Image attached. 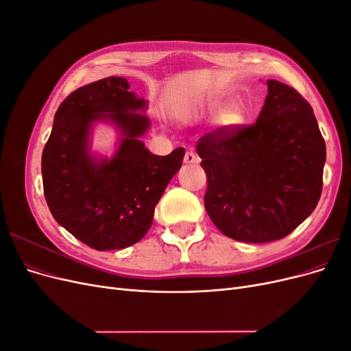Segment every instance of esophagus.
Segmentation results:
<instances>
[{
    "instance_id": "1",
    "label": "esophagus",
    "mask_w": 351,
    "mask_h": 351,
    "mask_svg": "<svg viewBox=\"0 0 351 351\" xmlns=\"http://www.w3.org/2000/svg\"><path fill=\"white\" fill-rule=\"evenodd\" d=\"M184 162H186V164H197V162H199L197 154L193 152V151L186 152V155H184Z\"/></svg>"
}]
</instances>
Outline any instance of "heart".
Segmentation results:
<instances>
[{"label":"heart","instance_id":"1","mask_svg":"<svg viewBox=\"0 0 351 351\" xmlns=\"http://www.w3.org/2000/svg\"><path fill=\"white\" fill-rule=\"evenodd\" d=\"M240 120H241V108L236 104H232L228 108H226L224 112L221 114V119H219L222 125H234L240 123Z\"/></svg>","mask_w":351,"mask_h":351}]
</instances>
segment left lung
<instances>
[{"mask_svg": "<svg viewBox=\"0 0 351 351\" xmlns=\"http://www.w3.org/2000/svg\"><path fill=\"white\" fill-rule=\"evenodd\" d=\"M267 84L256 123L219 127L196 145L209 218L246 243L289 236L312 214L324 184L325 141L311 104L281 82Z\"/></svg>", "mask_w": 351, "mask_h": 351, "instance_id": "left-lung-1", "label": "left lung"}]
</instances>
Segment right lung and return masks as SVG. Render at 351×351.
Returning <instances> with one entry per match:
<instances>
[{"label":"right lung","mask_w":351,"mask_h":351,"mask_svg":"<svg viewBox=\"0 0 351 351\" xmlns=\"http://www.w3.org/2000/svg\"><path fill=\"white\" fill-rule=\"evenodd\" d=\"M145 101L129 92L124 77H105L71 92L56 112L42 152L44 195L52 217L97 250L129 247L143 239L169 180L183 162L184 147L159 156L139 141L149 120L134 112ZM108 116L125 137L110 162L87 155L90 124Z\"/></svg>","instance_id":"right-lung-1"}]
</instances>
